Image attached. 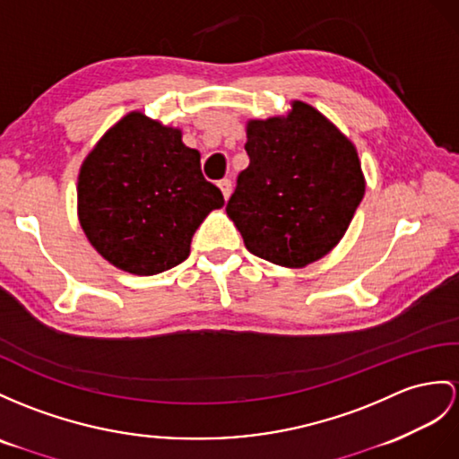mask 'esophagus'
I'll list each match as a JSON object with an SVG mask.
<instances>
[{"label":"esophagus","mask_w":459,"mask_h":459,"mask_svg":"<svg viewBox=\"0 0 459 459\" xmlns=\"http://www.w3.org/2000/svg\"><path fill=\"white\" fill-rule=\"evenodd\" d=\"M218 186H220V191H221V195H223V198H230V195H231V181L230 178H221V181L218 183Z\"/></svg>","instance_id":"esophagus-1"}]
</instances>
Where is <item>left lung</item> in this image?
Segmentation results:
<instances>
[{"mask_svg": "<svg viewBox=\"0 0 459 459\" xmlns=\"http://www.w3.org/2000/svg\"><path fill=\"white\" fill-rule=\"evenodd\" d=\"M249 167L226 212L253 255L299 268L349 230L366 185L354 143L307 103L288 117L249 120Z\"/></svg>", "mask_w": 459, "mask_h": 459, "instance_id": "left-lung-1", "label": "left lung"}]
</instances>
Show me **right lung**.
I'll list each match as a JSON object with an SVG mask.
<instances>
[{"label": "right lung", "mask_w": 459, "mask_h": 459, "mask_svg": "<svg viewBox=\"0 0 459 459\" xmlns=\"http://www.w3.org/2000/svg\"><path fill=\"white\" fill-rule=\"evenodd\" d=\"M221 191L200 169L181 130L145 115L120 118L85 158L77 216L89 243L120 271L152 276L181 264Z\"/></svg>", "instance_id": "add662e5"}]
</instances>
